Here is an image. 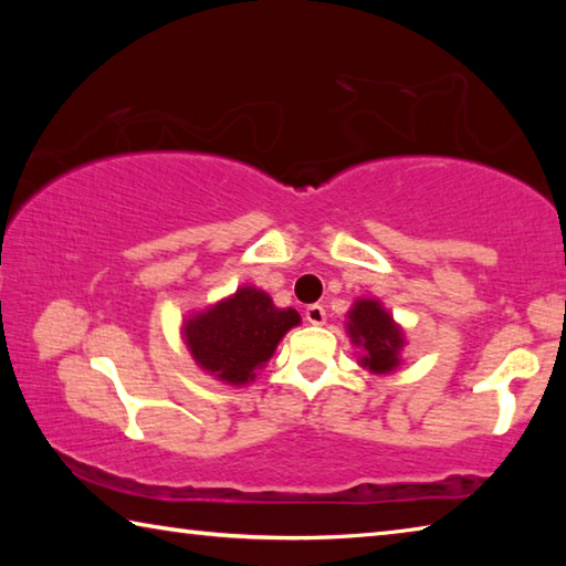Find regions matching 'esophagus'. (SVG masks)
<instances>
[{"instance_id": "obj_1", "label": "esophagus", "mask_w": 566, "mask_h": 566, "mask_svg": "<svg viewBox=\"0 0 566 566\" xmlns=\"http://www.w3.org/2000/svg\"><path fill=\"white\" fill-rule=\"evenodd\" d=\"M304 317H306V322L314 324V327H322V324L327 322V312H324L322 304H310V306H306Z\"/></svg>"}]
</instances>
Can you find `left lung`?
<instances>
[{
	"label": "left lung",
	"instance_id": "obj_1",
	"mask_svg": "<svg viewBox=\"0 0 566 566\" xmlns=\"http://www.w3.org/2000/svg\"><path fill=\"white\" fill-rule=\"evenodd\" d=\"M347 334L357 347V361L371 375H391L401 364L407 337L401 324L375 296H359L347 312Z\"/></svg>",
	"mask_w": 566,
	"mask_h": 566
}]
</instances>
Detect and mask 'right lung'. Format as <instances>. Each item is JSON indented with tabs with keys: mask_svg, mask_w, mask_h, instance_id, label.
Returning a JSON list of instances; mask_svg holds the SVG:
<instances>
[{
	"mask_svg": "<svg viewBox=\"0 0 566 566\" xmlns=\"http://www.w3.org/2000/svg\"><path fill=\"white\" fill-rule=\"evenodd\" d=\"M296 324H302L300 312L282 310L260 286L244 284L185 317L181 339L205 375L229 387H247Z\"/></svg>",
	"mask_w": 566,
	"mask_h": 566,
	"instance_id": "add662e5",
	"label": "right lung"
}]
</instances>
